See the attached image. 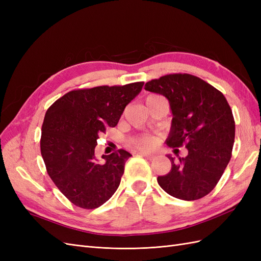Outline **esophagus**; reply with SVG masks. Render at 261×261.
I'll return each mask as SVG.
<instances>
[{"label": "esophagus", "instance_id": "1", "mask_svg": "<svg viewBox=\"0 0 261 261\" xmlns=\"http://www.w3.org/2000/svg\"><path fill=\"white\" fill-rule=\"evenodd\" d=\"M139 154L147 158V159H149V160H151V159H153V158H154L153 153H150V152H147V151H139Z\"/></svg>", "mask_w": 261, "mask_h": 261}]
</instances>
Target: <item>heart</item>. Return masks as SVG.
Segmentation results:
<instances>
[{
  "label": "heart",
  "mask_w": 261,
  "mask_h": 261,
  "mask_svg": "<svg viewBox=\"0 0 261 261\" xmlns=\"http://www.w3.org/2000/svg\"><path fill=\"white\" fill-rule=\"evenodd\" d=\"M156 98H161L159 96H154V94H152V96H149L147 98V100H152V99H156ZM146 100V101H147ZM156 143V139L152 136H143V137H139L135 140V145L137 147H140V148H150V147H153Z\"/></svg>",
  "instance_id": "obj_1"
}]
</instances>
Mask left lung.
I'll list each match as a JSON object with an SVG mask.
<instances>
[{
  "label": "left lung",
  "instance_id": "1",
  "mask_svg": "<svg viewBox=\"0 0 261 261\" xmlns=\"http://www.w3.org/2000/svg\"><path fill=\"white\" fill-rule=\"evenodd\" d=\"M150 92L169 101L173 115L165 144L175 148L167 156L172 163L167 175L158 176L164 192L181 200L208 195L230 162L235 138V122L225 97L208 83L189 74H170L145 85ZM189 153L178 156L176 147Z\"/></svg>",
  "mask_w": 261,
  "mask_h": 261
}]
</instances>
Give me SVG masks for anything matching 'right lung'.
Segmentation results:
<instances>
[{
	"label": "right lung",
	"mask_w": 261,
	"mask_h": 261,
	"mask_svg": "<svg viewBox=\"0 0 261 261\" xmlns=\"http://www.w3.org/2000/svg\"><path fill=\"white\" fill-rule=\"evenodd\" d=\"M143 86L140 82L73 90L46 111L40 141L46 172L75 206L98 208L120 186L125 162L132 154L121 149L103 154L100 162L94 148L99 134L114 127Z\"/></svg>",
	"instance_id": "right-lung-1"
}]
</instances>
